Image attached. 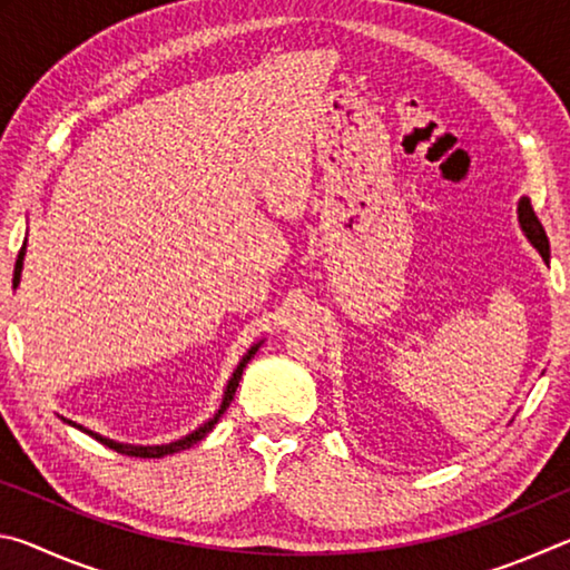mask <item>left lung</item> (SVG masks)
Returning <instances> with one entry per match:
<instances>
[{
  "instance_id": "obj_1",
  "label": "left lung",
  "mask_w": 570,
  "mask_h": 570,
  "mask_svg": "<svg viewBox=\"0 0 570 570\" xmlns=\"http://www.w3.org/2000/svg\"><path fill=\"white\" fill-rule=\"evenodd\" d=\"M518 224L520 230H523L525 238L530 240V246H533L540 256H543V262L548 264L551 262V246H548V236L543 226H540L538 216L533 214V206H530V198L523 196L518 200Z\"/></svg>"
}]
</instances>
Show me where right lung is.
Masks as SVG:
<instances>
[{"label": "right lung", "instance_id": "right-lung-1", "mask_svg": "<svg viewBox=\"0 0 570 570\" xmlns=\"http://www.w3.org/2000/svg\"><path fill=\"white\" fill-rule=\"evenodd\" d=\"M24 254H27V238H24V244H22V248H19V254H17V264H14V278H12V284H14V288L19 286V282H22V268H24ZM264 344V340L262 342H256V344H250V350L240 356V362L236 364V370H234V374H230L228 377V382H226V390H224V397H220V407H218V412L214 414V417L210 420H206L204 424H198L196 430L193 432H188V435H183L180 440H173V442H166V445H130V442H118V440H110V438H105V435H100V432H92V430H88V428H82V424H77V422H72V420H67V417H62V422H67V424H72V428H77V430H82L85 435H90V438H95L98 442H102L105 448H110V450H115V452H122V455H130V458H166V455H173V452H180V450H188V448H193L196 445V442H200L204 440L210 430H214V424L220 420V414H224L226 410H228V404H230V400H234V394H236V387H238V382H240V374H244V370H246V364L250 362V356H254L256 352H258V346Z\"/></svg>", "mask_w": 570, "mask_h": 570}]
</instances>
